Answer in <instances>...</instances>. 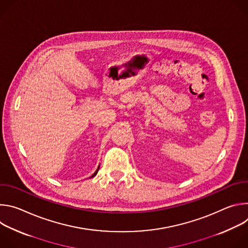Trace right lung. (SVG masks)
<instances>
[{
	"instance_id": "1",
	"label": "right lung",
	"mask_w": 248,
	"mask_h": 248,
	"mask_svg": "<svg viewBox=\"0 0 248 248\" xmlns=\"http://www.w3.org/2000/svg\"><path fill=\"white\" fill-rule=\"evenodd\" d=\"M99 167H100V166H99ZM99 167H98V169L96 170V171H95V172H94V173H93V174L90 176V178H93V176H95V175L97 174V172H98V170H99Z\"/></svg>"
}]
</instances>
